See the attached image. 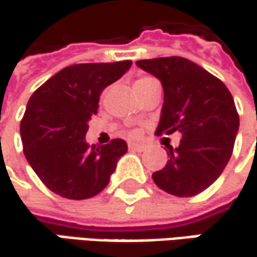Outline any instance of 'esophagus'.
Instances as JSON below:
<instances>
[{"label": "esophagus", "mask_w": 257, "mask_h": 257, "mask_svg": "<svg viewBox=\"0 0 257 257\" xmlns=\"http://www.w3.org/2000/svg\"><path fill=\"white\" fill-rule=\"evenodd\" d=\"M128 147L131 152H144V150H146V146H144V144H135V143H131Z\"/></svg>", "instance_id": "1"}]
</instances>
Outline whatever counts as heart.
<instances>
[{
    "label": "heart",
    "mask_w": 257,
    "mask_h": 257,
    "mask_svg": "<svg viewBox=\"0 0 257 257\" xmlns=\"http://www.w3.org/2000/svg\"><path fill=\"white\" fill-rule=\"evenodd\" d=\"M150 81H154V79H153V78H149V76H141V78H138V79H137V82H135V86H137V85L147 83V82H150ZM135 135H137V134H135L134 131H131V132H129V137H135Z\"/></svg>",
    "instance_id": "b5f03b06"
}]
</instances>
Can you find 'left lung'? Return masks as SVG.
Returning <instances> with one entry per match:
<instances>
[{"label": "left lung", "instance_id": "8db88e82", "mask_svg": "<svg viewBox=\"0 0 257 257\" xmlns=\"http://www.w3.org/2000/svg\"><path fill=\"white\" fill-rule=\"evenodd\" d=\"M137 66L163 85L156 134H182L153 181L176 197L197 196L219 178L232 154L240 125L234 98L221 79L184 57L138 60Z\"/></svg>", "mask_w": 257, "mask_h": 257}]
</instances>
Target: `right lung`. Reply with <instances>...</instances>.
Here are the masks:
<instances>
[{
    "label": "right lung",
    "instance_id": "right-lung-1",
    "mask_svg": "<svg viewBox=\"0 0 257 257\" xmlns=\"http://www.w3.org/2000/svg\"><path fill=\"white\" fill-rule=\"evenodd\" d=\"M131 64V60H123L64 67L29 98L20 122L23 152L53 193L83 200L107 187L128 146L116 138L105 146L89 147L85 135L103 89L122 78Z\"/></svg>",
    "mask_w": 257,
    "mask_h": 257
}]
</instances>
